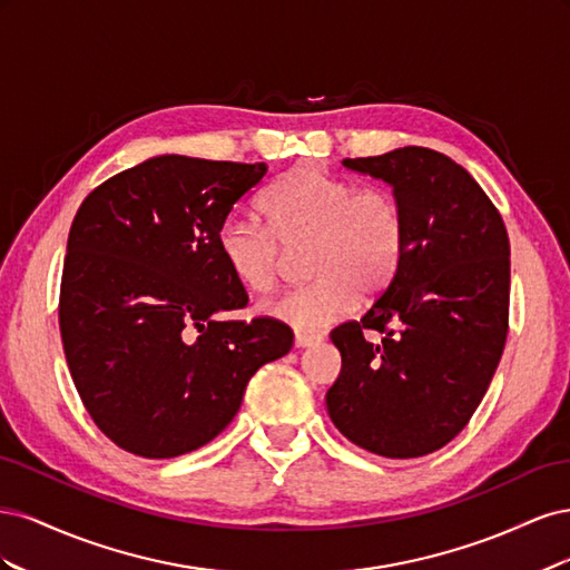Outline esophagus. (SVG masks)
<instances>
[{
    "mask_svg": "<svg viewBox=\"0 0 570 570\" xmlns=\"http://www.w3.org/2000/svg\"><path fill=\"white\" fill-rule=\"evenodd\" d=\"M318 342H321L318 335H306V333H297V335H295V347H297V350L314 347V344H318Z\"/></svg>",
    "mask_w": 570,
    "mask_h": 570,
    "instance_id": "1",
    "label": "esophagus"
}]
</instances>
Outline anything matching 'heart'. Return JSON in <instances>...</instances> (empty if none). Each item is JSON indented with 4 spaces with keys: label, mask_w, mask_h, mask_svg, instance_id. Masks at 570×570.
Instances as JSON below:
<instances>
[{
    "label": "heart",
    "mask_w": 570,
    "mask_h": 570,
    "mask_svg": "<svg viewBox=\"0 0 570 570\" xmlns=\"http://www.w3.org/2000/svg\"><path fill=\"white\" fill-rule=\"evenodd\" d=\"M268 229L233 214L218 228V254L233 278L264 295L278 283L285 252L306 245L314 283L289 289L262 312L297 333H316L354 312L358 292H383L402 264L406 223L381 187H356L318 166H295L262 197Z\"/></svg>",
    "instance_id": "b5f03b06"
}]
</instances>
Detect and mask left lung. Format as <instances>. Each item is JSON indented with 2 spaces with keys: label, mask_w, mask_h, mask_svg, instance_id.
<instances>
[{
  "label": "left lung",
  "mask_w": 570,
  "mask_h": 570,
  "mask_svg": "<svg viewBox=\"0 0 570 570\" xmlns=\"http://www.w3.org/2000/svg\"><path fill=\"white\" fill-rule=\"evenodd\" d=\"M342 166L392 187L406 245L364 318L331 333L342 368L325 394L327 413L361 450L425 456L471 421L502 358L509 235L469 170L435 149L400 147ZM364 330L382 340L368 343Z\"/></svg>",
  "instance_id": "left-lung-1"
}]
</instances>
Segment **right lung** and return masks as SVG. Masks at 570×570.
<instances>
[{
    "label": "right lung",
    "instance_id": "obj_1",
    "mask_svg": "<svg viewBox=\"0 0 570 570\" xmlns=\"http://www.w3.org/2000/svg\"><path fill=\"white\" fill-rule=\"evenodd\" d=\"M266 164L161 154L101 183L68 233L59 325L76 390L120 450L174 459L235 419L249 377L292 347L273 318L220 321L247 304L218 228Z\"/></svg>",
    "mask_w": 570,
    "mask_h": 570
}]
</instances>
